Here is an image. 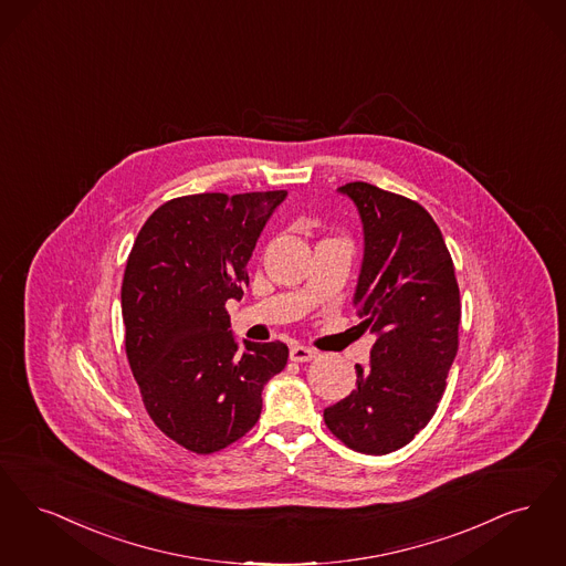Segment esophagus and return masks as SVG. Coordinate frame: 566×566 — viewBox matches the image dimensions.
Wrapping results in <instances>:
<instances>
[{
	"mask_svg": "<svg viewBox=\"0 0 566 566\" xmlns=\"http://www.w3.org/2000/svg\"><path fill=\"white\" fill-rule=\"evenodd\" d=\"M315 357H317V350L306 348V346H292V350H290V359L295 364H306V361H313Z\"/></svg>",
	"mask_w": 566,
	"mask_h": 566,
	"instance_id": "esophagus-1",
	"label": "esophagus"
}]
</instances>
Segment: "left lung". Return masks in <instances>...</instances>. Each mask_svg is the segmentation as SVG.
<instances>
[{"label":"left lung","mask_w":566,"mask_h":566,"mask_svg":"<svg viewBox=\"0 0 566 566\" xmlns=\"http://www.w3.org/2000/svg\"><path fill=\"white\" fill-rule=\"evenodd\" d=\"M364 223L353 306L376 336L357 387L323 410L327 429L364 454L412 442L436 415L459 348L461 295L433 218L410 198L366 181L338 188Z\"/></svg>","instance_id":"1"}]
</instances>
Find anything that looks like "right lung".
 <instances>
[{
	"label": "right lung",
	"instance_id": "1",
	"mask_svg": "<svg viewBox=\"0 0 566 566\" xmlns=\"http://www.w3.org/2000/svg\"><path fill=\"white\" fill-rule=\"evenodd\" d=\"M285 197L172 198L149 216L126 260L128 364L156 427L197 454L241 440L260 418L264 385L287 364L279 340L239 346L226 311L249 287L247 262Z\"/></svg>",
	"mask_w": 566,
	"mask_h": 566
}]
</instances>
